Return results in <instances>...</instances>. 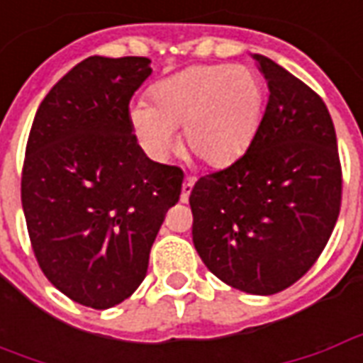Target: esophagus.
Listing matches in <instances>:
<instances>
[{"label":"esophagus","mask_w":363,"mask_h":363,"mask_svg":"<svg viewBox=\"0 0 363 363\" xmlns=\"http://www.w3.org/2000/svg\"><path fill=\"white\" fill-rule=\"evenodd\" d=\"M192 186H194V179L192 177H186L184 182H182V192H181V202H186L192 192Z\"/></svg>","instance_id":"obj_1"}]
</instances>
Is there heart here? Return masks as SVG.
<instances>
[{"mask_svg":"<svg viewBox=\"0 0 363 363\" xmlns=\"http://www.w3.org/2000/svg\"><path fill=\"white\" fill-rule=\"evenodd\" d=\"M138 101L130 122L143 150L167 157L184 128V150L208 167H228L243 157L257 135L264 91L245 66H194L169 75Z\"/></svg>","mask_w":363,"mask_h":363,"instance_id":"1","label":"heart"}]
</instances>
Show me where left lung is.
Masks as SVG:
<instances>
[{
  "instance_id": "left-lung-1",
  "label": "left lung",
  "mask_w": 363,
  "mask_h": 363,
  "mask_svg": "<svg viewBox=\"0 0 363 363\" xmlns=\"http://www.w3.org/2000/svg\"><path fill=\"white\" fill-rule=\"evenodd\" d=\"M252 58L270 91L257 135L233 165L200 177L189 202L192 241L208 270L231 288L272 296L325 249L342 171L323 99L267 56Z\"/></svg>"
}]
</instances>
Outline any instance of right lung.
Masks as SVG:
<instances>
[{
  "label": "right lung",
  "mask_w": 363,
  "mask_h": 363,
  "mask_svg": "<svg viewBox=\"0 0 363 363\" xmlns=\"http://www.w3.org/2000/svg\"><path fill=\"white\" fill-rule=\"evenodd\" d=\"M151 60L91 56L36 111L21 202L44 276L77 303L108 309L142 284L184 174L138 145L130 99Z\"/></svg>",
  "instance_id": "add662e5"
}]
</instances>
